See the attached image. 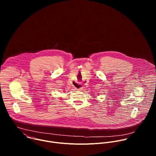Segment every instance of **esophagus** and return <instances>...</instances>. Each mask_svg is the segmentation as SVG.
<instances>
[{
    "instance_id": "1",
    "label": "esophagus",
    "mask_w": 156,
    "mask_h": 156,
    "mask_svg": "<svg viewBox=\"0 0 156 156\" xmlns=\"http://www.w3.org/2000/svg\"><path fill=\"white\" fill-rule=\"evenodd\" d=\"M75 89L76 90H78V91H81L82 90V89H83V87L80 86V85H79V84H78L77 85V87H75Z\"/></svg>"
}]
</instances>
